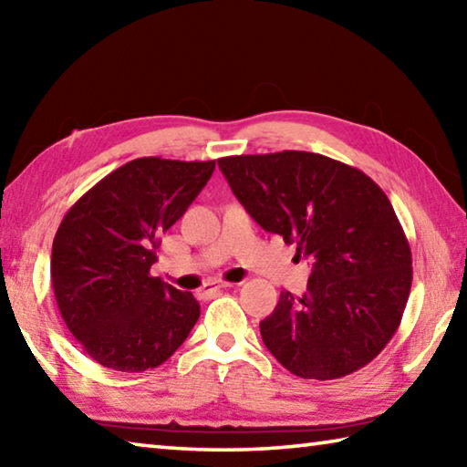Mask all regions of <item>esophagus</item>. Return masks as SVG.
<instances>
[{
  "label": "esophagus",
  "mask_w": 467,
  "mask_h": 467,
  "mask_svg": "<svg viewBox=\"0 0 467 467\" xmlns=\"http://www.w3.org/2000/svg\"><path fill=\"white\" fill-rule=\"evenodd\" d=\"M231 286H234L233 282H224V280H210V282H205V284H203L202 292H203V295H208V296H214L216 292H220L223 288H231Z\"/></svg>",
  "instance_id": "esophagus-1"
}]
</instances>
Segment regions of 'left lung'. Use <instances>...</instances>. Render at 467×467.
Segmentation results:
<instances>
[{"label": "left lung", "instance_id": "8db88e82", "mask_svg": "<svg viewBox=\"0 0 467 467\" xmlns=\"http://www.w3.org/2000/svg\"><path fill=\"white\" fill-rule=\"evenodd\" d=\"M236 200L311 262L303 296L282 292L259 323L267 350L303 379L368 365L400 327L412 253L383 189L334 158L284 150L220 158Z\"/></svg>", "mask_w": 467, "mask_h": 467}]
</instances>
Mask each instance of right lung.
Returning <instances> with one entry per match:
<instances>
[{
    "label": "right lung",
    "mask_w": 467,
    "mask_h": 467,
    "mask_svg": "<svg viewBox=\"0 0 467 467\" xmlns=\"http://www.w3.org/2000/svg\"><path fill=\"white\" fill-rule=\"evenodd\" d=\"M216 162L136 158L99 181L57 228L51 284L59 313L99 365L141 373L185 342L200 303L150 275L162 233L185 214Z\"/></svg>",
    "instance_id": "obj_1"
}]
</instances>
